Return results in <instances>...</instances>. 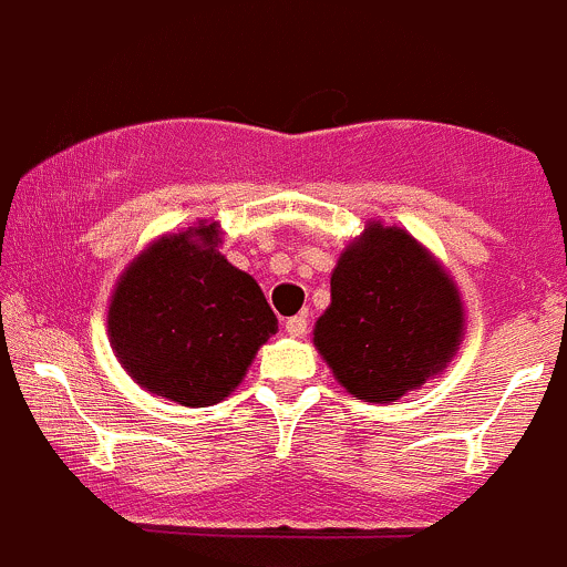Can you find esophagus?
<instances>
[{
    "label": "esophagus",
    "mask_w": 567,
    "mask_h": 567,
    "mask_svg": "<svg viewBox=\"0 0 567 567\" xmlns=\"http://www.w3.org/2000/svg\"><path fill=\"white\" fill-rule=\"evenodd\" d=\"M307 329H309V323H307V318H303V315H296V318H288L285 320V331L290 333V337H303V333H307Z\"/></svg>",
    "instance_id": "1"
}]
</instances>
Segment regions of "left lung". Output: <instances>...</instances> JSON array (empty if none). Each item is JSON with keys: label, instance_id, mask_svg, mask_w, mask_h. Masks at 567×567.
Returning <instances> with one entry per match:
<instances>
[{"label": "left lung", "instance_id": "1", "mask_svg": "<svg viewBox=\"0 0 567 567\" xmlns=\"http://www.w3.org/2000/svg\"><path fill=\"white\" fill-rule=\"evenodd\" d=\"M312 333L344 391L389 404L443 374L464 339V301L419 238L372 219L339 255Z\"/></svg>", "mask_w": 567, "mask_h": 567}]
</instances>
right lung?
<instances>
[{
	"instance_id": "obj_1",
	"label": "right lung",
	"mask_w": 567,
	"mask_h": 567,
	"mask_svg": "<svg viewBox=\"0 0 567 567\" xmlns=\"http://www.w3.org/2000/svg\"><path fill=\"white\" fill-rule=\"evenodd\" d=\"M219 223L154 238L118 274L109 339L124 372L182 408L223 402L247 374L277 315L260 285L228 264Z\"/></svg>"
}]
</instances>
